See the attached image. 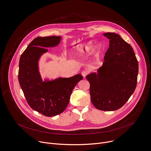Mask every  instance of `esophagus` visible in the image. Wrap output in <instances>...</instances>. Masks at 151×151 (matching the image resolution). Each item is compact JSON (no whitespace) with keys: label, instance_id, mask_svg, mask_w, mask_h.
Segmentation results:
<instances>
[{"label":"esophagus","instance_id":"esophagus-1","mask_svg":"<svg viewBox=\"0 0 151 151\" xmlns=\"http://www.w3.org/2000/svg\"><path fill=\"white\" fill-rule=\"evenodd\" d=\"M81 74H82V76H83V78H85L86 76H87V75L88 74V72H87V71H82V73H81Z\"/></svg>","mask_w":151,"mask_h":151}]
</instances>
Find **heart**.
Listing matches in <instances>:
<instances>
[{
    "instance_id": "b5f03b06",
    "label": "heart",
    "mask_w": 151,
    "mask_h": 151,
    "mask_svg": "<svg viewBox=\"0 0 151 151\" xmlns=\"http://www.w3.org/2000/svg\"><path fill=\"white\" fill-rule=\"evenodd\" d=\"M92 53V58L94 63H96L100 55L101 48L99 45H96L94 48V43L91 41L86 43L82 45L76 46L75 56L78 58H83L87 57Z\"/></svg>"
}]
</instances>
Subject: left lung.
<instances>
[{
	"label": "left lung",
	"mask_w": 151,
	"mask_h": 151,
	"mask_svg": "<svg viewBox=\"0 0 151 151\" xmlns=\"http://www.w3.org/2000/svg\"><path fill=\"white\" fill-rule=\"evenodd\" d=\"M103 35L109 39V47L103 65L97 73L88 74L90 93L97 109L113 111L119 108L134 93L137 80L139 64L132 46L115 33Z\"/></svg>",
	"instance_id": "left-lung-1"
}]
</instances>
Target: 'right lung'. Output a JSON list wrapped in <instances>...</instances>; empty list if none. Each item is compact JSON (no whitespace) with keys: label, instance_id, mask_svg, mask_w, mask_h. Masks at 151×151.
I'll return each instance as SVG.
<instances>
[{"label":"right lung","instance_id":"1","mask_svg":"<svg viewBox=\"0 0 151 151\" xmlns=\"http://www.w3.org/2000/svg\"><path fill=\"white\" fill-rule=\"evenodd\" d=\"M61 36L37 37L21 54L19 62L18 81L31 108L46 116L61 114L68 106L76 85L83 79L81 74L70 78L43 80L39 61L47 48L57 47Z\"/></svg>","mask_w":151,"mask_h":151}]
</instances>
